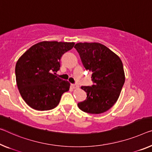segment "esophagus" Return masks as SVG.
<instances>
[{
    "instance_id": "1",
    "label": "esophagus",
    "mask_w": 152,
    "mask_h": 152,
    "mask_svg": "<svg viewBox=\"0 0 152 152\" xmlns=\"http://www.w3.org/2000/svg\"><path fill=\"white\" fill-rule=\"evenodd\" d=\"M72 88H73V89H76V88H79V86L77 85V84H72Z\"/></svg>"
}]
</instances>
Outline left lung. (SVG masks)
Listing matches in <instances>:
<instances>
[{
  "mask_svg": "<svg viewBox=\"0 0 152 152\" xmlns=\"http://www.w3.org/2000/svg\"><path fill=\"white\" fill-rule=\"evenodd\" d=\"M86 70L92 72L94 85L81 86L87 99L77 104L86 113L100 114L108 111L120 96L125 81L120 57L99 43H78L75 45Z\"/></svg>",
  "mask_w": 152,
  "mask_h": 152,
  "instance_id": "1",
  "label": "left lung"
}]
</instances>
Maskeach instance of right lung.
<instances>
[{"label": "right lung", "instance_id": "add662e5", "mask_svg": "<svg viewBox=\"0 0 152 152\" xmlns=\"http://www.w3.org/2000/svg\"><path fill=\"white\" fill-rule=\"evenodd\" d=\"M73 42L42 41L29 48L15 65L16 83L22 99L38 111L54 109L70 83L55 75L62 56L73 48Z\"/></svg>", "mask_w": 152, "mask_h": 152}]
</instances>
